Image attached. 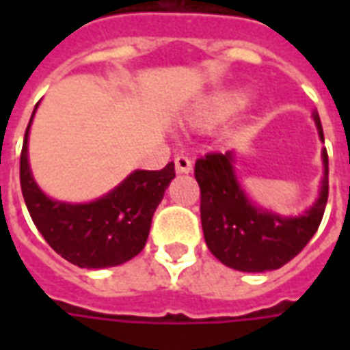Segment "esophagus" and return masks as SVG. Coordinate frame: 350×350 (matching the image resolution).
<instances>
[{"label": "esophagus", "mask_w": 350, "mask_h": 350, "mask_svg": "<svg viewBox=\"0 0 350 350\" xmlns=\"http://www.w3.org/2000/svg\"><path fill=\"white\" fill-rule=\"evenodd\" d=\"M174 165L176 172H180V174H189L191 170H193V161L187 155H176Z\"/></svg>", "instance_id": "34e87169"}]
</instances>
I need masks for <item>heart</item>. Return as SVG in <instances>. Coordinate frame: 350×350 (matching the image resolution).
<instances>
[{
    "mask_svg": "<svg viewBox=\"0 0 350 350\" xmlns=\"http://www.w3.org/2000/svg\"><path fill=\"white\" fill-rule=\"evenodd\" d=\"M247 103V93L243 90H221L208 95L193 110V120L200 125L212 127L223 123Z\"/></svg>",
    "mask_w": 350,
    "mask_h": 350,
    "instance_id": "heart-1",
    "label": "heart"
}]
</instances>
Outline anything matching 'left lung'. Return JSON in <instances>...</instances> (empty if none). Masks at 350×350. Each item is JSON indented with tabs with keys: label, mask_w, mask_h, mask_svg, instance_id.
<instances>
[{
	"label": "left lung",
	"mask_w": 350,
	"mask_h": 350,
	"mask_svg": "<svg viewBox=\"0 0 350 350\" xmlns=\"http://www.w3.org/2000/svg\"><path fill=\"white\" fill-rule=\"evenodd\" d=\"M324 142L319 112L313 110ZM324 178L317 202L304 215L281 217L250 202L238 183L232 153H208L195 163L200 187V221L208 250L240 271L278 270L293 260L313 238L328 200V153L323 150Z\"/></svg>",
	"instance_id": "obj_1"
}]
</instances>
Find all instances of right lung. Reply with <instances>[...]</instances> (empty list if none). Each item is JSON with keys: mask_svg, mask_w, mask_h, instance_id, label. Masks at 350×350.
Instances as JSON below:
<instances>
[{"mask_svg": "<svg viewBox=\"0 0 350 350\" xmlns=\"http://www.w3.org/2000/svg\"><path fill=\"white\" fill-rule=\"evenodd\" d=\"M33 116L35 110L31 120ZM31 120L20 153V187L42 238L79 268H110L137 257L144 250L153 213L176 176L174 163L161 170H135L114 191L88 204L52 200L35 183L27 163Z\"/></svg>", "mask_w": 350, "mask_h": 350, "instance_id": "add662e5", "label": "right lung"}]
</instances>
